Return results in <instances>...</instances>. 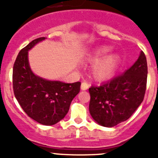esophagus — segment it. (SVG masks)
Here are the masks:
<instances>
[{
  "instance_id": "1",
  "label": "esophagus",
  "mask_w": 158,
  "mask_h": 158,
  "mask_svg": "<svg viewBox=\"0 0 158 158\" xmlns=\"http://www.w3.org/2000/svg\"><path fill=\"white\" fill-rule=\"evenodd\" d=\"M89 86H90L89 83H88V82H86V81H83L81 83V89L82 90H87V89L89 88Z\"/></svg>"
}]
</instances>
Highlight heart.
<instances>
[{
	"mask_svg": "<svg viewBox=\"0 0 158 158\" xmlns=\"http://www.w3.org/2000/svg\"><path fill=\"white\" fill-rule=\"evenodd\" d=\"M110 51H111V48L108 47H99L89 54L88 56V60L92 62L96 61L107 55ZM118 63H119V57L117 54H111V55L106 56L97 61L93 65V76L99 80H104L107 78H109L116 70Z\"/></svg>",
	"mask_w": 158,
	"mask_h": 158,
	"instance_id": "b5f03b06",
	"label": "heart"
}]
</instances>
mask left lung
Here are the masks:
<instances>
[{"mask_svg":"<svg viewBox=\"0 0 158 158\" xmlns=\"http://www.w3.org/2000/svg\"><path fill=\"white\" fill-rule=\"evenodd\" d=\"M146 55L131 68L100 85L89 88V112L97 123L112 127L127 120L144 99L147 83Z\"/></svg>","mask_w":158,"mask_h":158,"instance_id":"1","label":"left lung"}]
</instances>
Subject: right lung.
Masks as SVG:
<instances>
[{"label": "right lung", "mask_w": 158, "mask_h": 158, "mask_svg": "<svg viewBox=\"0 0 158 158\" xmlns=\"http://www.w3.org/2000/svg\"><path fill=\"white\" fill-rule=\"evenodd\" d=\"M43 40L45 37L35 39L19 52L13 65L12 86L15 97L24 112L39 123L51 126L68 113L71 102L80 92L81 82L51 81L31 72L27 51Z\"/></svg>", "instance_id": "add662e5"}]
</instances>
